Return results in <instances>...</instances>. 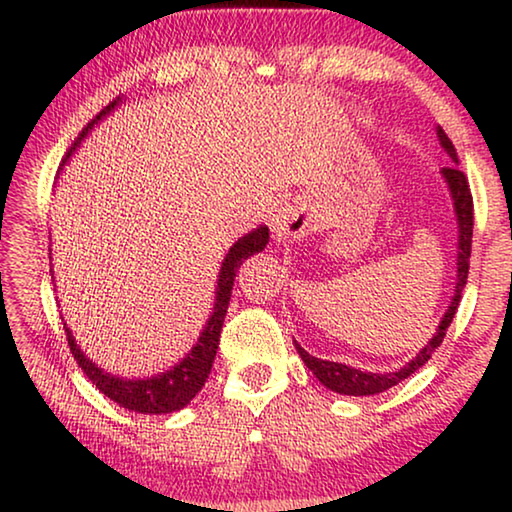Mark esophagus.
I'll list each match as a JSON object with an SVG mask.
<instances>
[{
    "label": "esophagus",
    "instance_id": "esophagus-1",
    "mask_svg": "<svg viewBox=\"0 0 512 512\" xmlns=\"http://www.w3.org/2000/svg\"><path fill=\"white\" fill-rule=\"evenodd\" d=\"M271 230H273V237L278 241L303 237L307 230L305 202L296 198L275 209L271 216Z\"/></svg>",
    "mask_w": 512,
    "mask_h": 512
}]
</instances>
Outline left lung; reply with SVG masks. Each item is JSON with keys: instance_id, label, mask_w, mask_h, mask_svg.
<instances>
[{"instance_id": "1", "label": "left lung", "mask_w": 512, "mask_h": 512, "mask_svg": "<svg viewBox=\"0 0 512 512\" xmlns=\"http://www.w3.org/2000/svg\"><path fill=\"white\" fill-rule=\"evenodd\" d=\"M437 136H440L442 148L449 152V157L458 164V152H456V148H453V143H451L449 136L444 134L442 127H437ZM456 164L442 168V173H444V180L449 182V189H451V196H453V205H456V214H458V225H460L458 282H456V296H453L451 307H449V310H446L442 323H440V326H437L435 337L424 348H421L415 360L408 362L403 369L394 371V373H367V371L346 367V364H339V362L319 360V358H314V355L307 353L305 348H300L296 344L300 358H303V362L307 364V369H310L314 376L321 380L323 385H326L328 389H332V392L348 394V396H369V394L385 392V389L399 385L401 380L412 376V373H415L419 367H424V364L431 360V353L444 342L446 328L451 326L453 316H456L458 303H460V298H462L460 294H462V289H465V285H467L469 257H472V232H474V200H472V191H469L467 175L462 173V170Z\"/></svg>"}]
</instances>
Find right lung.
<instances>
[{
  "mask_svg": "<svg viewBox=\"0 0 512 512\" xmlns=\"http://www.w3.org/2000/svg\"><path fill=\"white\" fill-rule=\"evenodd\" d=\"M120 97L109 102L97 116L88 123L84 129H81L75 143L70 145V150L63 157V164L72 154V150L77 148L81 139L88 134L97 120L116 107ZM266 243H269V227H257L255 232L241 237L234 246L230 248V253L225 255L223 266H221V275H218V289H216V305H214V314L209 319L207 328L202 330V335L198 339V344L191 348V353L186 358L161 376H154L148 380H123L111 376V373H104L102 369H97L95 364L86 358L84 353L79 351V346L72 339L70 330L68 332V344L70 351L75 355V360L88 380L100 389L104 396H109L111 401H116L123 405L127 410L134 412H143V415H166V412H175L182 410L186 403H191L193 396H196L202 385L207 383L209 373H212V364L216 358V348H218V339H221V328H223V319L227 312V305H230V296H232V285H234V275H237L241 262L253 253H259L264 250Z\"/></svg>",
  "mask_w": 512,
  "mask_h": 512,
  "instance_id": "1",
  "label": "right lung"
}]
</instances>
